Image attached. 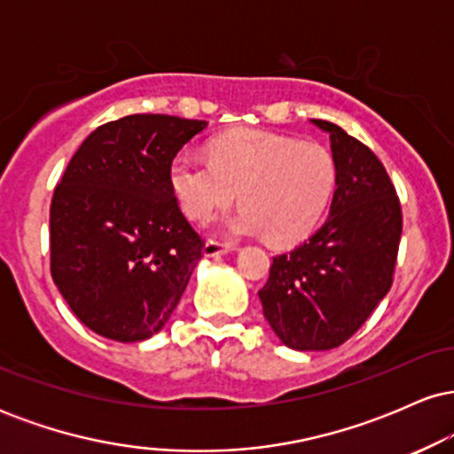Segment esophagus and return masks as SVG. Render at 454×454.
<instances>
[{
	"label": "esophagus",
	"instance_id": "esophagus-1",
	"mask_svg": "<svg viewBox=\"0 0 454 454\" xmlns=\"http://www.w3.org/2000/svg\"><path fill=\"white\" fill-rule=\"evenodd\" d=\"M232 245H226V243H217V241H207L205 247H202V256L205 258H220V256H226V254L232 252Z\"/></svg>",
	"mask_w": 454,
	"mask_h": 454
}]
</instances>
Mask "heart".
I'll list each match as a JSON object with an SVG mask.
<instances>
[{
  "label": "heart",
  "mask_w": 454,
  "mask_h": 454,
  "mask_svg": "<svg viewBox=\"0 0 454 454\" xmlns=\"http://www.w3.org/2000/svg\"><path fill=\"white\" fill-rule=\"evenodd\" d=\"M168 181L181 209L207 220L237 198L243 205L220 222L231 237L267 234L275 245L303 241L316 231L337 187L331 151L264 129H232L213 140L211 160L181 153Z\"/></svg>",
  "instance_id": "b5f03b06"
}]
</instances>
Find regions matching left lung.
Returning <instances> with one entry per match:
<instances>
[{"mask_svg":"<svg viewBox=\"0 0 454 454\" xmlns=\"http://www.w3.org/2000/svg\"><path fill=\"white\" fill-rule=\"evenodd\" d=\"M328 134L337 187L326 222L290 254L273 258L260 303L284 346L331 350L350 340L393 284L401 207L382 161L340 126Z\"/></svg>","mask_w":454,"mask_h":454,"instance_id":"1","label":"left lung"}]
</instances>
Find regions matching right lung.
<instances>
[{"mask_svg":"<svg viewBox=\"0 0 454 454\" xmlns=\"http://www.w3.org/2000/svg\"><path fill=\"white\" fill-rule=\"evenodd\" d=\"M207 121L128 114L104 123L72 155L51 205V273L78 320L134 343L161 331L202 239L181 213L170 161Z\"/></svg>","mask_w":454,"mask_h":454,"instance_id":"1","label":"right lung"}]
</instances>
